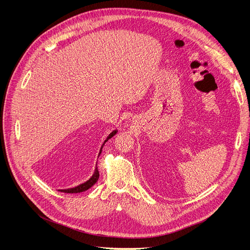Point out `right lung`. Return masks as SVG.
<instances>
[{
    "instance_id": "1",
    "label": "right lung",
    "mask_w": 250,
    "mask_h": 250,
    "mask_svg": "<svg viewBox=\"0 0 250 250\" xmlns=\"http://www.w3.org/2000/svg\"><path fill=\"white\" fill-rule=\"evenodd\" d=\"M116 134H117V129H114V130H112V132L108 135V137H107L106 139H105V141L102 143V146H101V148H100L98 157L100 156V154H101V152H102V148H103V146H104V144L106 143L109 139H111L112 137H114ZM96 165H97V164H96ZM98 178H99V172H98V169H97V166H96V167H95V170H94V173L92 174V176H91L87 181L81 183V185H79V186H77V187H75V188H65V189H59V190H60V191H62V192H67V193L83 192V191H85V190H87V189H89V188H91L92 187H93V186L95 185V183L97 182Z\"/></svg>"
}]
</instances>
